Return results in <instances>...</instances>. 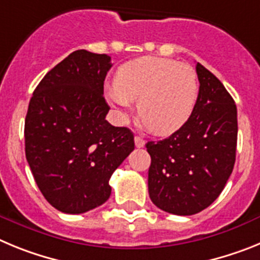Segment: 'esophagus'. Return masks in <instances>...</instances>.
Here are the masks:
<instances>
[{"label":"esophagus","instance_id":"esophagus-1","mask_svg":"<svg viewBox=\"0 0 260 260\" xmlns=\"http://www.w3.org/2000/svg\"><path fill=\"white\" fill-rule=\"evenodd\" d=\"M134 142H135V146H137L138 148H142V147H144V144H146V141H144L143 138L138 137V135L134 138Z\"/></svg>","mask_w":260,"mask_h":260}]
</instances>
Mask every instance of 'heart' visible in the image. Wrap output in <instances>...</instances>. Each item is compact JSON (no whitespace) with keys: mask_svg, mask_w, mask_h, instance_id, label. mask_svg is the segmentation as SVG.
<instances>
[{"mask_svg":"<svg viewBox=\"0 0 260 260\" xmlns=\"http://www.w3.org/2000/svg\"><path fill=\"white\" fill-rule=\"evenodd\" d=\"M199 92L194 69L174 59L142 57L119 66L114 86L107 99L121 117L132 102H138V114L150 132L174 133L191 117Z\"/></svg>","mask_w":260,"mask_h":260,"instance_id":"heart-1","label":"heart"}]
</instances>
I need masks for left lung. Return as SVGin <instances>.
Returning <instances> with one entry per match:
<instances>
[{"mask_svg":"<svg viewBox=\"0 0 260 260\" xmlns=\"http://www.w3.org/2000/svg\"><path fill=\"white\" fill-rule=\"evenodd\" d=\"M199 93L183 126L148 142V194L156 207L189 216L207 208L231 177L237 147V107L210 70L197 63Z\"/></svg>","mask_w":260,"mask_h":260,"instance_id":"8db88e82","label":"left lung"}]
</instances>
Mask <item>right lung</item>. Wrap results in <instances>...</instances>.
Masks as SVG:
<instances>
[{
  "label": "right lung",
  "mask_w": 260,
  "mask_h": 260,
  "mask_svg": "<svg viewBox=\"0 0 260 260\" xmlns=\"http://www.w3.org/2000/svg\"><path fill=\"white\" fill-rule=\"evenodd\" d=\"M110 57L75 50L48 71L29 100L24 144L36 185L56 210L83 213L109 199V180L134 134L105 119Z\"/></svg>",
  "instance_id": "1"
}]
</instances>
